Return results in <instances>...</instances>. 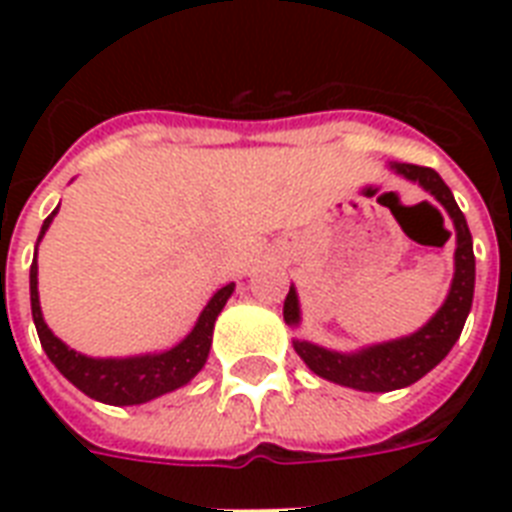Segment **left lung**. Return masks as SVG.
<instances>
[{"label": "left lung", "mask_w": 512, "mask_h": 512, "mask_svg": "<svg viewBox=\"0 0 512 512\" xmlns=\"http://www.w3.org/2000/svg\"><path fill=\"white\" fill-rule=\"evenodd\" d=\"M390 167L398 175L409 177L414 183H420L425 191L433 193L454 220L457 252H454V281L446 303L441 305V311L420 332L401 337V340L372 345V348L358 350V353H335V350L319 348V345H311V342L295 340V350L300 353V358L319 377L345 385V388L366 390V393H388V390L406 388V385L425 377L433 366L441 364L446 353L454 348V342L460 340L470 305H473V284H476L473 236H470L465 215L457 207L449 185L430 167L404 162H393ZM284 321L292 324V327L300 321L297 295L292 287H289V295L284 300Z\"/></svg>", "instance_id": "obj_1"}]
</instances>
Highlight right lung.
<instances>
[{
  "mask_svg": "<svg viewBox=\"0 0 512 512\" xmlns=\"http://www.w3.org/2000/svg\"><path fill=\"white\" fill-rule=\"evenodd\" d=\"M55 212L44 220L39 239L50 228ZM231 292L233 284H225L223 289H217L215 297L201 311L191 335L172 350L135 358H87L82 353H76V350L66 348L44 324L42 308H39V292H36V260L31 263V316H34L36 335H39L44 353L50 356L52 364L58 366V372L68 382H74L82 393H87L95 401L114 406L146 404L151 398L164 396V393H170V390L185 385L191 377H196L209 356L217 313L223 311L225 300L231 297Z\"/></svg>",
  "mask_w": 512,
  "mask_h": 512,
  "instance_id": "add662e5",
  "label": "right lung"
}]
</instances>
